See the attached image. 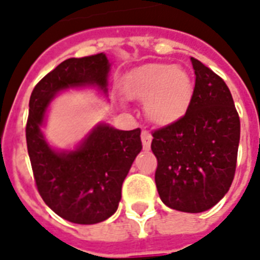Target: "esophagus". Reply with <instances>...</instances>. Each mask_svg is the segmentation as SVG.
Returning a JSON list of instances; mask_svg holds the SVG:
<instances>
[{
	"label": "esophagus",
	"mask_w": 260,
	"mask_h": 260,
	"mask_svg": "<svg viewBox=\"0 0 260 260\" xmlns=\"http://www.w3.org/2000/svg\"><path fill=\"white\" fill-rule=\"evenodd\" d=\"M142 143H143V150H146V151H148L150 150V147H151V141H152V135L151 133L148 132H142Z\"/></svg>",
	"instance_id": "obj_1"
}]
</instances>
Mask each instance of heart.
Returning a JSON list of instances; mask_svg holds the SVG:
<instances>
[{"label": "heart", "instance_id": "obj_1", "mask_svg": "<svg viewBox=\"0 0 260 260\" xmlns=\"http://www.w3.org/2000/svg\"><path fill=\"white\" fill-rule=\"evenodd\" d=\"M122 92L128 100L145 103V114L154 125H174L183 118L193 97V80L181 67L148 63L122 80Z\"/></svg>", "mask_w": 260, "mask_h": 260}]
</instances>
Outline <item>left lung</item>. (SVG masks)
<instances>
[{
  "instance_id": "8db88e82",
  "label": "left lung",
  "mask_w": 260,
  "mask_h": 260,
  "mask_svg": "<svg viewBox=\"0 0 260 260\" xmlns=\"http://www.w3.org/2000/svg\"><path fill=\"white\" fill-rule=\"evenodd\" d=\"M193 97L176 123L152 133L157 193L171 209L201 213L228 193L234 179L241 123L222 79L194 57Z\"/></svg>"
}]
</instances>
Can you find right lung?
Here are the masks:
<instances>
[{
    "label": "right lung",
    "mask_w": 260,
    "mask_h": 260,
    "mask_svg": "<svg viewBox=\"0 0 260 260\" xmlns=\"http://www.w3.org/2000/svg\"><path fill=\"white\" fill-rule=\"evenodd\" d=\"M110 66L104 52L67 59L37 84L28 103L26 141L38 190L57 216L79 225L103 222L118 209L122 183L142 150L141 128L100 122L73 148L54 147L42 128L60 93L96 89L106 99Z\"/></svg>",
    "instance_id": "1"
}]
</instances>
